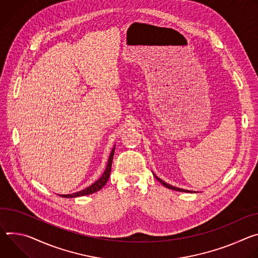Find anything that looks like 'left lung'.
I'll use <instances>...</instances> for the list:
<instances>
[{"label":"left lung","instance_id":"left-lung-1","mask_svg":"<svg viewBox=\"0 0 258 258\" xmlns=\"http://www.w3.org/2000/svg\"><path fill=\"white\" fill-rule=\"evenodd\" d=\"M154 176L156 177V179L158 180V181H160L164 186H166V187H168V188H170V189H173V190H177V191H184V192H192V190H187V189H183V188H179V187H175V186H173V185H170V184H168L167 182H165V181H163L162 179H160L158 176H156L155 174H154Z\"/></svg>","mask_w":258,"mask_h":258}]
</instances>
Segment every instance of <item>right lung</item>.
<instances>
[{
    "label": "right lung",
    "mask_w": 258,
    "mask_h": 258,
    "mask_svg": "<svg viewBox=\"0 0 258 258\" xmlns=\"http://www.w3.org/2000/svg\"><path fill=\"white\" fill-rule=\"evenodd\" d=\"M114 148H116V146H114L112 148V150H111V153H110L108 161H107L106 168H105L103 174L101 175V177L99 179H97L90 186L86 187V188H84V189H82L80 191H77V192H74V194H70V195H59V196L62 197V198H76V197H82V196H86V195H90V194H93V192H96V191L100 190L105 185V183L107 182L109 174H110V169H111V163H112Z\"/></svg>",
    "instance_id": "right-lung-1"
}]
</instances>
